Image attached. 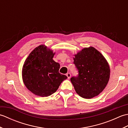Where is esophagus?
<instances>
[{
    "instance_id": "1",
    "label": "esophagus",
    "mask_w": 128,
    "mask_h": 128,
    "mask_svg": "<svg viewBox=\"0 0 128 128\" xmlns=\"http://www.w3.org/2000/svg\"><path fill=\"white\" fill-rule=\"evenodd\" d=\"M66 76H67L68 78V79H69V78H71V74H70V73H69V72L67 73V74H66Z\"/></svg>"
}]
</instances>
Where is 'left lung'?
Listing matches in <instances>:
<instances>
[{
  "instance_id": "left-lung-1",
  "label": "left lung",
  "mask_w": 128,
  "mask_h": 128,
  "mask_svg": "<svg viewBox=\"0 0 128 128\" xmlns=\"http://www.w3.org/2000/svg\"><path fill=\"white\" fill-rule=\"evenodd\" d=\"M74 56L78 75L70 80L76 92L87 99L98 96L110 79V68L107 60L93 47L84 48Z\"/></svg>"
}]
</instances>
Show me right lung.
I'll list each match as a JSON object with an SVG mask.
<instances>
[{
    "instance_id": "add662e5",
    "label": "right lung",
    "mask_w": 128,
    "mask_h": 128,
    "mask_svg": "<svg viewBox=\"0 0 128 128\" xmlns=\"http://www.w3.org/2000/svg\"><path fill=\"white\" fill-rule=\"evenodd\" d=\"M55 52L45 45L34 48L24 62L22 80L34 94L47 97L58 89L67 76L59 72L60 64L53 59Z\"/></svg>"
}]
</instances>
